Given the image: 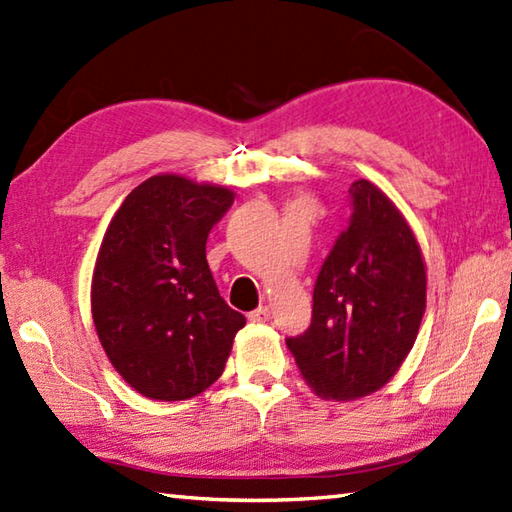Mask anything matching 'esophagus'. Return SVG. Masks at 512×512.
Instances as JSON below:
<instances>
[{
  "mask_svg": "<svg viewBox=\"0 0 512 512\" xmlns=\"http://www.w3.org/2000/svg\"><path fill=\"white\" fill-rule=\"evenodd\" d=\"M248 319H250V322H255V324H264V322H268V319H270V310H268V306H259V308H255V310H250V313H248Z\"/></svg>",
  "mask_w": 512,
  "mask_h": 512,
  "instance_id": "34e87169",
  "label": "esophagus"
}]
</instances>
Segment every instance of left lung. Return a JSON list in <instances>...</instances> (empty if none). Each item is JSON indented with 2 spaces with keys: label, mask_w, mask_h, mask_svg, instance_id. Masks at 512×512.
<instances>
[{
  "label": "left lung",
  "mask_w": 512,
  "mask_h": 512,
  "mask_svg": "<svg viewBox=\"0 0 512 512\" xmlns=\"http://www.w3.org/2000/svg\"><path fill=\"white\" fill-rule=\"evenodd\" d=\"M353 215L319 270L313 319L286 346L319 397H366L413 348L426 310V264L397 206L368 179L348 188Z\"/></svg>",
  "instance_id": "obj_1"
}]
</instances>
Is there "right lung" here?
I'll use <instances>...</instances> for the list:
<instances>
[{
    "label": "right lung",
    "instance_id": "1",
    "mask_svg": "<svg viewBox=\"0 0 512 512\" xmlns=\"http://www.w3.org/2000/svg\"><path fill=\"white\" fill-rule=\"evenodd\" d=\"M233 199L226 186L155 175L106 228L90 286L93 322L110 364L148 399L204 393L246 324L219 295L206 262L210 228Z\"/></svg>",
    "mask_w": 512,
    "mask_h": 512
}]
</instances>
